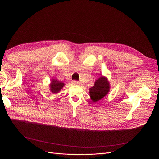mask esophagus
I'll return each instance as SVG.
<instances>
[{
	"label": "esophagus",
	"instance_id": "esophagus-1",
	"mask_svg": "<svg viewBox=\"0 0 159 159\" xmlns=\"http://www.w3.org/2000/svg\"><path fill=\"white\" fill-rule=\"evenodd\" d=\"M72 83H73L74 85H78V84H79V82L78 81H76V80H74V81L72 82Z\"/></svg>",
	"mask_w": 159,
	"mask_h": 159
}]
</instances>
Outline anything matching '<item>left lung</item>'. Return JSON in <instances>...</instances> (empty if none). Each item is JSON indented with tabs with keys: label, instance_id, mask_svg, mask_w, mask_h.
Instances as JSON below:
<instances>
[{
	"label": "left lung",
	"instance_id": "1",
	"mask_svg": "<svg viewBox=\"0 0 159 159\" xmlns=\"http://www.w3.org/2000/svg\"><path fill=\"white\" fill-rule=\"evenodd\" d=\"M109 91V84L106 78L101 77L96 82L93 87L89 89L90 96L93 102L103 98Z\"/></svg>",
	"mask_w": 159,
	"mask_h": 159
}]
</instances>
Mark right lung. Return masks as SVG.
<instances>
[{
    "label": "right lung",
    "instance_id": "right-lung-1",
    "mask_svg": "<svg viewBox=\"0 0 159 159\" xmlns=\"http://www.w3.org/2000/svg\"><path fill=\"white\" fill-rule=\"evenodd\" d=\"M63 86H64L63 83L60 81H57L55 79H53L50 84V87H51L50 90L53 93H57L62 89Z\"/></svg>",
    "mask_w": 159,
    "mask_h": 159
}]
</instances>
